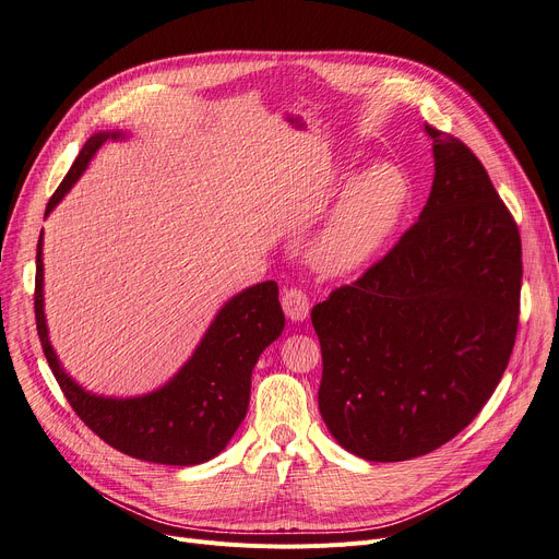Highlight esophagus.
Instances as JSON below:
<instances>
[{
    "mask_svg": "<svg viewBox=\"0 0 559 559\" xmlns=\"http://www.w3.org/2000/svg\"><path fill=\"white\" fill-rule=\"evenodd\" d=\"M281 304H283V310L289 321H306L310 314V301L306 297V292H301L297 287L285 289Z\"/></svg>",
    "mask_w": 559,
    "mask_h": 559,
    "instance_id": "esophagus-1",
    "label": "esophagus"
}]
</instances>
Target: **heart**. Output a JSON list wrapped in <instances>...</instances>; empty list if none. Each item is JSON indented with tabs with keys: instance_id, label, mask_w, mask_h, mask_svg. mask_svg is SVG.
I'll return each instance as SVG.
<instances>
[{
	"instance_id": "1",
	"label": "heart",
	"mask_w": 559,
	"mask_h": 559,
	"mask_svg": "<svg viewBox=\"0 0 559 559\" xmlns=\"http://www.w3.org/2000/svg\"><path fill=\"white\" fill-rule=\"evenodd\" d=\"M409 203V181L394 163H373L346 183L306 255L326 276H350L371 264L394 238Z\"/></svg>"
}]
</instances>
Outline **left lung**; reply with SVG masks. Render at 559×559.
Here are the masks:
<instances>
[{"label": "left lung", "mask_w": 559, "mask_h": 559, "mask_svg": "<svg viewBox=\"0 0 559 559\" xmlns=\"http://www.w3.org/2000/svg\"><path fill=\"white\" fill-rule=\"evenodd\" d=\"M424 131L435 176L417 224L310 314L324 360L321 419L369 462L426 455L472 424L519 326V228L472 150Z\"/></svg>", "instance_id": "left-lung-1"}]
</instances>
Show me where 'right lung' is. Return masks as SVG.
<instances>
[{
	"mask_svg": "<svg viewBox=\"0 0 559 559\" xmlns=\"http://www.w3.org/2000/svg\"><path fill=\"white\" fill-rule=\"evenodd\" d=\"M129 131H99L83 144L63 183L47 203L45 217L66 199L106 140L122 142ZM36 326L45 358L81 421L106 444L131 457L194 466L217 457L247 417L251 371L260 354L285 329L276 281L255 283L233 295L167 383L140 396H104L81 388L63 369L49 342L45 314L43 233L36 253Z\"/></svg>",
	"mask_w": 559,
	"mask_h": 559,
	"instance_id": "right-lung-1",
	"label": "right lung"
}]
</instances>
